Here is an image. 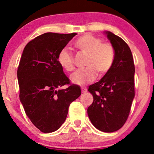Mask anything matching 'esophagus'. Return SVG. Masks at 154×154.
Returning a JSON list of instances; mask_svg holds the SVG:
<instances>
[{"label":"esophagus","mask_w":154,"mask_h":154,"mask_svg":"<svg viewBox=\"0 0 154 154\" xmlns=\"http://www.w3.org/2000/svg\"><path fill=\"white\" fill-rule=\"evenodd\" d=\"M81 90H82V93H85L86 92L88 91V89H87V88H81Z\"/></svg>","instance_id":"obj_1"}]
</instances>
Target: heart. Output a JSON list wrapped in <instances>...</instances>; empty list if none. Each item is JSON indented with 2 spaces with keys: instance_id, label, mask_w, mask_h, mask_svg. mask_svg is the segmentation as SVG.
Segmentation results:
<instances>
[{
  "instance_id": "obj_1",
  "label": "heart",
  "mask_w": 154,
  "mask_h": 154,
  "mask_svg": "<svg viewBox=\"0 0 154 154\" xmlns=\"http://www.w3.org/2000/svg\"><path fill=\"white\" fill-rule=\"evenodd\" d=\"M74 45L82 54L88 55L86 69L79 70L71 76V80L77 85H85L95 79L98 73L103 76L111 70L115 61V51L110 43H102L99 38L90 34L80 36ZM58 63L66 72L75 69L74 57L68 48H63L58 55Z\"/></svg>"
}]
</instances>
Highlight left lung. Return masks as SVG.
<instances>
[{
    "label": "left lung",
    "mask_w": 154,
    "mask_h": 154,
    "mask_svg": "<svg viewBox=\"0 0 154 154\" xmlns=\"http://www.w3.org/2000/svg\"><path fill=\"white\" fill-rule=\"evenodd\" d=\"M104 34L115 51L112 68L98 82L89 86L93 102L88 108L93 126L104 132L117 131L125 125L135 97V65L128 45L111 32Z\"/></svg>",
    "instance_id": "1"
}]
</instances>
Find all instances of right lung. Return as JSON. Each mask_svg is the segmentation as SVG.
Returning <instances> with one entry per match:
<instances>
[{"instance_id": "add662e5", "label": "right lung", "mask_w": 154, "mask_h": 154, "mask_svg": "<svg viewBox=\"0 0 154 154\" xmlns=\"http://www.w3.org/2000/svg\"><path fill=\"white\" fill-rule=\"evenodd\" d=\"M76 35L44 33L26 44L21 57L17 70L20 101L33 125L45 133L60 128L70 103L81 95L76 85L60 88L70 82L58 55Z\"/></svg>"}]
</instances>
